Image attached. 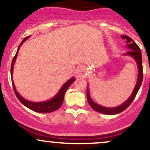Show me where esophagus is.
<instances>
[{
    "mask_svg": "<svg viewBox=\"0 0 150 150\" xmlns=\"http://www.w3.org/2000/svg\"><path fill=\"white\" fill-rule=\"evenodd\" d=\"M75 76L77 77H86L87 76V73H86V69L85 67L80 66L75 70Z\"/></svg>",
    "mask_w": 150,
    "mask_h": 150,
    "instance_id": "obj_1",
    "label": "esophagus"
}]
</instances>
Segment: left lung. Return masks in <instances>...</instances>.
Instances as JSON below:
<instances>
[{"instance_id": "obj_1", "label": "left lung", "mask_w": 150, "mask_h": 150, "mask_svg": "<svg viewBox=\"0 0 150 150\" xmlns=\"http://www.w3.org/2000/svg\"><path fill=\"white\" fill-rule=\"evenodd\" d=\"M121 38L123 39L126 40L127 44V48L130 49L128 52L124 53V56H130L135 60L136 63L137 65V69H138V73H137V83L135 86L133 91H132L131 95L129 97V98L127 99L125 102L123 104H120V106H116V107H106V106H103L101 105H99L94 102L92 100V98L90 97V93H89V87H87V101L89 106L92 107L94 111H97V112L104 113V114L106 115H115L120 113L122 111L126 109L127 108L130 106L135 99L136 94H137V92L140 89L141 85L142 82V77H143V71H142V53H141V50L139 46L136 44V43L134 42L133 40L130 37H128V36H121ZM88 85V84H87Z\"/></svg>"}]
</instances>
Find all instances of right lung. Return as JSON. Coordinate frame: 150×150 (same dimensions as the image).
<instances>
[{
	"mask_svg": "<svg viewBox=\"0 0 150 150\" xmlns=\"http://www.w3.org/2000/svg\"><path fill=\"white\" fill-rule=\"evenodd\" d=\"M30 37H25L23 40L22 41V42L20 43V46H18V51H17L16 54H15V57L13 58V61H12V65H11V69H10V74H11V79H12V84H13V89H14V92L16 97H18L19 101L22 103L24 106H25L26 107L29 108L30 109L32 110V111H35V112H39V113H50L53 112V111H56L58 108L61 106L62 104H63V100H64V96L65 94V92L68 89V87L71 85V84L73 83L74 81L75 80V77H72L71 78L69 79L65 83L63 84V85L61 87V89H59L57 94L54 96L53 98H51V99L47 101H39V102H36V101H31L29 100H27L25 98H23L20 95V94L18 92L16 88H15V86L13 80V68H14V65L15 62L16 61L17 56H18V53L19 50H20V46H22V44L25 42L27 39H28Z\"/></svg>",
	"mask_w": 150,
	"mask_h": 150,
	"instance_id": "1",
	"label": "right lung"
}]
</instances>
